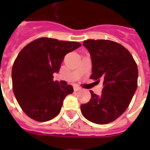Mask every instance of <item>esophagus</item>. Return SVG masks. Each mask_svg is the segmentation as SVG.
<instances>
[{"mask_svg":"<svg viewBox=\"0 0 150 150\" xmlns=\"http://www.w3.org/2000/svg\"><path fill=\"white\" fill-rule=\"evenodd\" d=\"M80 90V88L78 87V86H74V91H79Z\"/></svg>","mask_w":150,"mask_h":150,"instance_id":"obj_1","label":"esophagus"}]
</instances>
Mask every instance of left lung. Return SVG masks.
Wrapping results in <instances>:
<instances>
[{"label":"left lung","instance_id":"8db88e82","mask_svg":"<svg viewBox=\"0 0 150 150\" xmlns=\"http://www.w3.org/2000/svg\"><path fill=\"white\" fill-rule=\"evenodd\" d=\"M91 54L90 78L103 80L101 96L92 91L91 100L80 106L85 118L98 125L112 122L129 107L137 88L138 69L135 60L122 45L111 40H85Z\"/></svg>","mask_w":150,"mask_h":150}]
</instances>
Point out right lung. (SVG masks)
I'll list each match as a JSON object with an SVG mask.
<instances>
[{
	"label": "right lung",
	"instance_id": "obj_1",
	"mask_svg": "<svg viewBox=\"0 0 150 150\" xmlns=\"http://www.w3.org/2000/svg\"><path fill=\"white\" fill-rule=\"evenodd\" d=\"M81 44L40 38L25 46L12 68L13 90L18 104L31 119L44 122L60 112L65 97L74 89L53 80L64 56Z\"/></svg>",
	"mask_w": 150,
	"mask_h": 150
}]
</instances>
